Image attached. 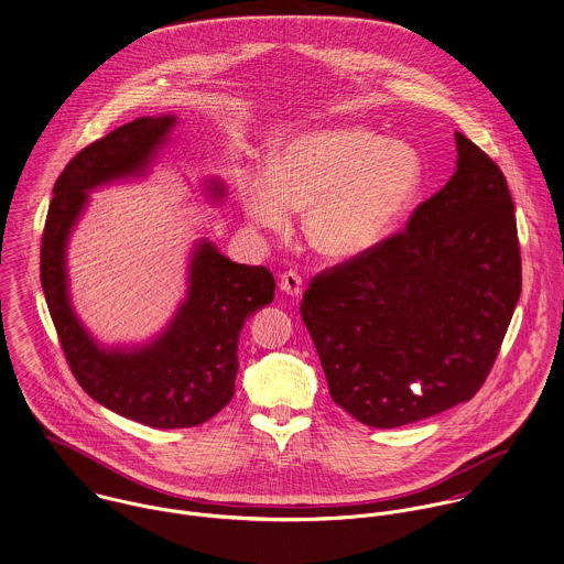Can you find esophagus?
I'll return each instance as SVG.
<instances>
[{
    "label": "esophagus",
    "mask_w": 564,
    "mask_h": 564,
    "mask_svg": "<svg viewBox=\"0 0 564 564\" xmlns=\"http://www.w3.org/2000/svg\"><path fill=\"white\" fill-rule=\"evenodd\" d=\"M279 288L281 292H285L288 296H301L303 294V279L299 272L290 270V272H283L281 274V281H279Z\"/></svg>",
    "instance_id": "1"
}]
</instances>
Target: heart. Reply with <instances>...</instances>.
<instances>
[{
  "instance_id": "b5f03b06",
  "label": "heart",
  "mask_w": 564,
  "mask_h": 564,
  "mask_svg": "<svg viewBox=\"0 0 564 564\" xmlns=\"http://www.w3.org/2000/svg\"><path fill=\"white\" fill-rule=\"evenodd\" d=\"M424 160L415 144L361 126L305 129L279 138L268 164H242L236 192L252 225L285 234L294 209L313 251L357 259L380 247L415 205Z\"/></svg>"
}]
</instances>
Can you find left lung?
<instances>
[{
    "mask_svg": "<svg viewBox=\"0 0 564 564\" xmlns=\"http://www.w3.org/2000/svg\"><path fill=\"white\" fill-rule=\"evenodd\" d=\"M454 140V175L406 229L317 274L301 303L333 402L366 426L471 400L521 294L506 177L460 131Z\"/></svg>",
    "mask_w": 564,
    "mask_h": 564,
    "instance_id": "obj_1",
    "label": "left lung"
}]
</instances>
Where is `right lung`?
<instances>
[{
	"label": "right lung",
	"instance_id": "add662e5",
	"mask_svg": "<svg viewBox=\"0 0 564 564\" xmlns=\"http://www.w3.org/2000/svg\"><path fill=\"white\" fill-rule=\"evenodd\" d=\"M175 126V115L140 117L82 149L54 186L41 247V285L70 372L93 400L151 429L198 426L229 404L242 326L274 299L268 268L236 263L200 238L189 251L186 299L151 339L106 346L77 317L66 249L90 192L147 177ZM203 196L218 205L227 188L212 177Z\"/></svg>",
	"mask_w": 564,
	"mask_h": 564
}]
</instances>
